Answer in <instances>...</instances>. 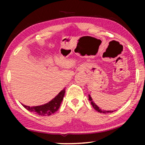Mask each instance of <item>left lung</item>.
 <instances>
[{
  "label": "left lung",
  "mask_w": 145,
  "mask_h": 145,
  "mask_svg": "<svg viewBox=\"0 0 145 145\" xmlns=\"http://www.w3.org/2000/svg\"><path fill=\"white\" fill-rule=\"evenodd\" d=\"M88 96H89L88 99H89V100L90 101L91 104H92V106H93V108H94L96 111H98V112L103 113V114H108V113L114 112V111H104V110H102L100 108H99V107H98V106H96L95 103H94V102H93V101H92V98H91V96H90V95H88Z\"/></svg>",
  "instance_id": "obj_1"
}]
</instances>
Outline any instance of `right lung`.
Listing matches in <instances>:
<instances>
[{"instance_id":"1","label":"right lung","mask_w":145,"mask_h":145,"mask_svg":"<svg viewBox=\"0 0 145 145\" xmlns=\"http://www.w3.org/2000/svg\"><path fill=\"white\" fill-rule=\"evenodd\" d=\"M65 88L61 90L57 96L53 99L50 102L47 103L44 105H41L39 106L29 107L23 105L22 106L29 112L34 113L35 114L39 115L41 116H51V114H54L59 110L60 105L62 102L63 97L65 96Z\"/></svg>"}]
</instances>
